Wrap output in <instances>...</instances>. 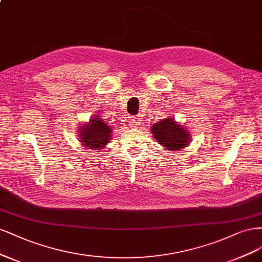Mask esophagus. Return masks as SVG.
I'll return each mask as SVG.
<instances>
[{
	"mask_svg": "<svg viewBox=\"0 0 262 262\" xmlns=\"http://www.w3.org/2000/svg\"><path fill=\"white\" fill-rule=\"evenodd\" d=\"M139 120L137 119L136 116H132L130 119H129V121H128V125L130 126L132 128H136V127H138L139 126Z\"/></svg>",
	"mask_w": 262,
	"mask_h": 262,
	"instance_id": "1",
	"label": "esophagus"
}]
</instances>
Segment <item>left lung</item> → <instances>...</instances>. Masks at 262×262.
Instances as JSON below:
<instances>
[{
    "instance_id": "8db88e82",
    "label": "left lung",
    "mask_w": 262,
    "mask_h": 262,
    "mask_svg": "<svg viewBox=\"0 0 262 262\" xmlns=\"http://www.w3.org/2000/svg\"><path fill=\"white\" fill-rule=\"evenodd\" d=\"M155 139L166 150H181L187 147L190 134L187 129L173 119H165L156 123L151 127Z\"/></svg>"
}]
</instances>
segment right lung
<instances>
[{"label":"right lung","instance_id":"1","mask_svg":"<svg viewBox=\"0 0 262 262\" xmlns=\"http://www.w3.org/2000/svg\"><path fill=\"white\" fill-rule=\"evenodd\" d=\"M79 129L80 142L87 149H102L108 143L112 135V127H110L98 115H95L89 123L80 126Z\"/></svg>","mask_w":262,"mask_h":262}]
</instances>
